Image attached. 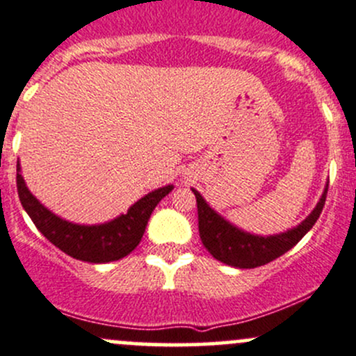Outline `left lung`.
Returning <instances> with one entry per match:
<instances>
[{"instance_id": "obj_1", "label": "left lung", "mask_w": 356, "mask_h": 356, "mask_svg": "<svg viewBox=\"0 0 356 356\" xmlns=\"http://www.w3.org/2000/svg\"><path fill=\"white\" fill-rule=\"evenodd\" d=\"M327 186L329 182L324 188L319 203L316 204V208L310 211V215L307 216L304 222L290 228V230L282 232V234L266 235V237L249 234V232L235 227L234 223L228 222L220 213H216L215 209L209 207L207 200L196 189H193L197 203V222H200L201 242L215 259H218L223 264H228V266L247 269L271 263L276 257L283 256L295 244H298L300 238L314 227L321 211H323L324 203H326Z\"/></svg>"}]
</instances>
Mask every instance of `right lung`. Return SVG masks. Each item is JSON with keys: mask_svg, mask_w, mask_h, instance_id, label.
I'll return each instance as SVG.
<instances>
[{"mask_svg": "<svg viewBox=\"0 0 356 356\" xmlns=\"http://www.w3.org/2000/svg\"><path fill=\"white\" fill-rule=\"evenodd\" d=\"M17 189L22 207L32 218L33 225L39 228L40 234L51 244L78 261L104 264L122 259L131 250L136 249L145 234L149 215L156 204L174 189V186L168 184L152 191L138 200L128 213L99 225H80L68 222L44 207L25 184L20 162L17 163Z\"/></svg>", "mask_w": 356, "mask_h": 356, "instance_id": "1", "label": "right lung"}]
</instances>
